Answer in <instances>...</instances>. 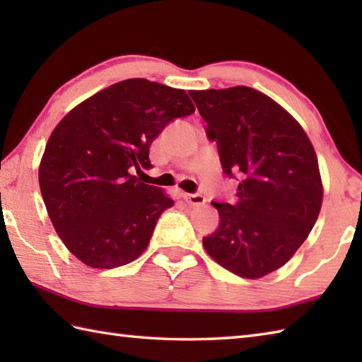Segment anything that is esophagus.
Segmentation results:
<instances>
[{"label":"esophagus","mask_w":362,"mask_h":362,"mask_svg":"<svg viewBox=\"0 0 362 362\" xmlns=\"http://www.w3.org/2000/svg\"><path fill=\"white\" fill-rule=\"evenodd\" d=\"M183 199H185V201L193 206L204 205L206 202V199L202 194H188V193H185V194H183Z\"/></svg>","instance_id":"esophagus-1"}]
</instances>
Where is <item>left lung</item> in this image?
I'll use <instances>...</instances> for the list:
<instances>
[{
    "label": "left lung",
    "mask_w": 362,
    "mask_h": 362,
    "mask_svg": "<svg viewBox=\"0 0 362 362\" xmlns=\"http://www.w3.org/2000/svg\"><path fill=\"white\" fill-rule=\"evenodd\" d=\"M189 96L218 143L224 173L243 177L235 205L211 202L219 227L202 244L227 271L261 279L294 257L319 218L324 185L313 143L288 110L255 88Z\"/></svg>",
    "instance_id": "left-lung-1"
}]
</instances>
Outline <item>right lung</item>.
I'll return each instance as SVG.
<instances>
[{
  "mask_svg": "<svg viewBox=\"0 0 362 362\" xmlns=\"http://www.w3.org/2000/svg\"><path fill=\"white\" fill-rule=\"evenodd\" d=\"M194 110L185 90L135 78L98 91L54 127L38 183L57 235L83 264L119 267L148 249L174 201L132 171L149 169L152 141Z\"/></svg>",
  "mask_w": 362,
  "mask_h": 362,
  "instance_id": "add662e5",
  "label": "right lung"
}]
</instances>
